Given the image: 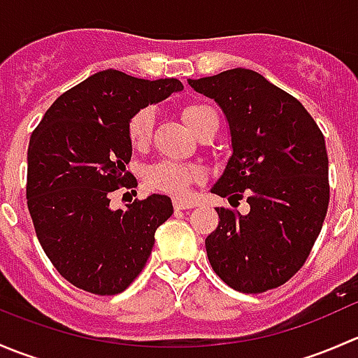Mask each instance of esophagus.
Wrapping results in <instances>:
<instances>
[{
  "mask_svg": "<svg viewBox=\"0 0 358 358\" xmlns=\"http://www.w3.org/2000/svg\"><path fill=\"white\" fill-rule=\"evenodd\" d=\"M194 206H196V204H194L192 201L178 199V197H175V199H173V208H175L176 211H182V209H192Z\"/></svg>",
  "mask_w": 358,
  "mask_h": 358,
  "instance_id": "obj_1",
  "label": "esophagus"
}]
</instances>
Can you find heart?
Here are the masks:
<instances>
[{
    "instance_id": "b5f03b06",
    "label": "heart",
    "mask_w": 358,
    "mask_h": 358,
    "mask_svg": "<svg viewBox=\"0 0 358 358\" xmlns=\"http://www.w3.org/2000/svg\"><path fill=\"white\" fill-rule=\"evenodd\" d=\"M182 117L185 124L192 129L196 135H199L202 129L213 121L218 119L215 109H211L206 103H189L183 107ZM154 129V112L150 109H140L129 117L126 133L131 147L135 149H145L150 142ZM202 176L201 169L196 166L180 164L173 161H161L145 169L143 182L150 190L173 194V196H182L190 183L197 182Z\"/></svg>"
}]
</instances>
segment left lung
Masks as SVG:
<instances>
[{
    "label": "left lung",
    "instance_id": "left-lung-1",
    "mask_svg": "<svg viewBox=\"0 0 358 358\" xmlns=\"http://www.w3.org/2000/svg\"><path fill=\"white\" fill-rule=\"evenodd\" d=\"M189 85L215 99L230 126L234 152L211 192L230 199L246 192L251 208L244 216L216 208L218 227L206 237L209 263L239 292L282 286L308 258L329 206L322 131L298 99L249 69Z\"/></svg>",
    "mask_w": 358,
    "mask_h": 358
}]
</instances>
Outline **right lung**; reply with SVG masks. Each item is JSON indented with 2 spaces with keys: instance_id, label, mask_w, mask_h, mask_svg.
I'll return each mask as SVG.
<instances>
[{
  "instance_id": "obj_1",
  "label": "right lung",
  "mask_w": 358,
  "mask_h": 358,
  "mask_svg": "<svg viewBox=\"0 0 358 358\" xmlns=\"http://www.w3.org/2000/svg\"><path fill=\"white\" fill-rule=\"evenodd\" d=\"M175 78L138 79L107 69L67 90L46 110L27 150V208L43 251L72 286L100 296L138 277L154 234L173 215L152 194L110 209V192L131 189L126 126L136 110L182 90Z\"/></svg>"
}]
</instances>
